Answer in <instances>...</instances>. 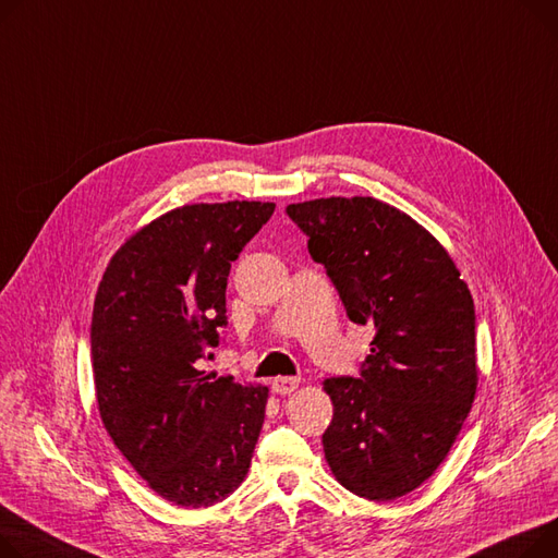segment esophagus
Here are the masks:
<instances>
[{"label":"esophagus","instance_id":"esophagus-1","mask_svg":"<svg viewBox=\"0 0 558 558\" xmlns=\"http://www.w3.org/2000/svg\"><path fill=\"white\" fill-rule=\"evenodd\" d=\"M301 379L299 377H276L271 388L276 395H291L295 388H299Z\"/></svg>","mask_w":558,"mask_h":558}]
</instances>
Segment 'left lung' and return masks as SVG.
<instances>
[{"label":"left lung","instance_id":"1","mask_svg":"<svg viewBox=\"0 0 558 558\" xmlns=\"http://www.w3.org/2000/svg\"><path fill=\"white\" fill-rule=\"evenodd\" d=\"M356 325H375L359 377H331L323 451L367 500L417 489L447 458L477 386L473 299L449 253L373 197L287 206Z\"/></svg>","mask_w":558,"mask_h":558}]
</instances>
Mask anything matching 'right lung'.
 <instances>
[{
	"mask_svg": "<svg viewBox=\"0 0 558 558\" xmlns=\"http://www.w3.org/2000/svg\"><path fill=\"white\" fill-rule=\"evenodd\" d=\"M276 204H195L130 238L100 280L92 365L102 424L161 498L210 507L251 466L269 390L204 375L221 343L231 265Z\"/></svg>",
	"mask_w": 558,
	"mask_h": 558,
	"instance_id": "obj_1",
	"label": "right lung"
}]
</instances>
